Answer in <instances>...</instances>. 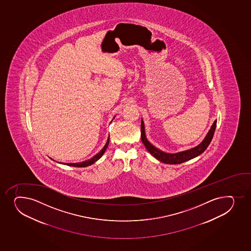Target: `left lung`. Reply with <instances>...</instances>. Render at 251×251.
<instances>
[{
    "instance_id": "obj_1",
    "label": "left lung",
    "mask_w": 251,
    "mask_h": 251,
    "mask_svg": "<svg viewBox=\"0 0 251 251\" xmlns=\"http://www.w3.org/2000/svg\"><path fill=\"white\" fill-rule=\"evenodd\" d=\"M216 122L217 121L215 120L212 126L210 127V129L209 130V132L205 136V138H204V140L200 143L199 145L195 147L193 149H189L186 151H180L177 153H166V152L160 151L159 149H156L153 145H151V143H149L147 138H146L145 129H144V124H143V119L141 122V139H142V142L145 146L147 150L155 158L159 160L160 162H164L167 164H180V163L192 159L196 156H199V155L202 153L203 151H205V149H207L208 146H209L210 142L212 140V138H213L214 132H215L216 127Z\"/></svg>"
}]
</instances>
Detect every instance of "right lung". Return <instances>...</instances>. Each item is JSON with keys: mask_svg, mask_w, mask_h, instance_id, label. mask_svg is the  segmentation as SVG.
I'll list each match as a JSON object with an SVG mask.
<instances>
[{"mask_svg": "<svg viewBox=\"0 0 251 251\" xmlns=\"http://www.w3.org/2000/svg\"><path fill=\"white\" fill-rule=\"evenodd\" d=\"M114 118H115V117H113V119H114ZM108 143H109V136H108V140H107V143H106L104 147H103V148L101 149V151H100L99 153L96 154L95 156H93L90 159L84 161V162H78V163H67L68 166L75 167H88V166H90V165L94 164V163H95V162H97L98 160L100 159V157L105 152L106 149L108 148Z\"/></svg>", "mask_w": 251, "mask_h": 251, "instance_id": "right-lung-1", "label": "right lung"}]
</instances>
